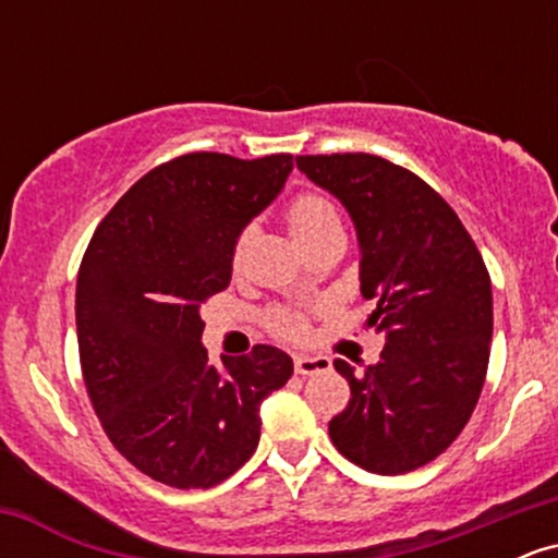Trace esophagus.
Instances as JSON below:
<instances>
[{
  "instance_id": "34e87169",
  "label": "esophagus",
  "mask_w": 558,
  "mask_h": 558,
  "mask_svg": "<svg viewBox=\"0 0 558 558\" xmlns=\"http://www.w3.org/2000/svg\"><path fill=\"white\" fill-rule=\"evenodd\" d=\"M293 367H296L299 375H315V373H325V369H330V360L328 356L299 354L296 360H293Z\"/></svg>"
}]
</instances>
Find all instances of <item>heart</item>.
<instances>
[{
    "label": "heart",
    "instance_id": "heart-1",
    "mask_svg": "<svg viewBox=\"0 0 558 558\" xmlns=\"http://www.w3.org/2000/svg\"><path fill=\"white\" fill-rule=\"evenodd\" d=\"M286 222H288V230H291L293 241H296L304 252L315 246V243L341 233V217H338V209L332 207L330 198L319 194H299L293 198L286 209ZM248 241H252V228L241 230V235L235 239V246H233L235 267L241 265ZM270 328L278 332V336L301 338L306 332V323L299 312L278 310L270 317Z\"/></svg>",
    "mask_w": 558,
    "mask_h": 558
}]
</instances>
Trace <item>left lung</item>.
I'll list each match as a JSON object with an SVG mask.
<instances>
[{
  "instance_id": "left-lung-1",
  "label": "left lung",
  "mask_w": 558,
  "mask_h": 558,
  "mask_svg": "<svg viewBox=\"0 0 558 558\" xmlns=\"http://www.w3.org/2000/svg\"><path fill=\"white\" fill-rule=\"evenodd\" d=\"M296 168L330 191L360 239L367 328L386 336L380 362L354 373L351 399L330 420L349 462L403 475L433 462L470 422L488 373L490 275L475 241L438 191L375 155H306Z\"/></svg>"
}]
</instances>
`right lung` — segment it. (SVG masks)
Listing matches in <instances>:
<instances>
[{
  "label": "right lung",
  "mask_w": 558,
  "mask_h": 558,
  "mask_svg": "<svg viewBox=\"0 0 558 558\" xmlns=\"http://www.w3.org/2000/svg\"><path fill=\"white\" fill-rule=\"evenodd\" d=\"M291 155L194 151L149 170L94 230L75 288L83 383L112 446L170 488H213L259 444V407L293 375L275 345L209 364L202 304L230 283L241 230Z\"/></svg>",
  "instance_id": "obj_1"
}]
</instances>
